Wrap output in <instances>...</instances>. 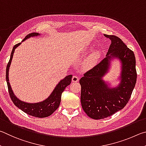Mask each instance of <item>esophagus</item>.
<instances>
[{
  "label": "esophagus",
  "mask_w": 146,
  "mask_h": 146,
  "mask_svg": "<svg viewBox=\"0 0 146 146\" xmlns=\"http://www.w3.org/2000/svg\"><path fill=\"white\" fill-rule=\"evenodd\" d=\"M79 80H80V79H79V78L77 76H74L72 78V82H78Z\"/></svg>",
  "instance_id": "1"
}]
</instances>
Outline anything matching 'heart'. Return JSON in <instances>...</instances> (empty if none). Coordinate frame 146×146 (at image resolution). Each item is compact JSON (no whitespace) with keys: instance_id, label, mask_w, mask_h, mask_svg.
<instances>
[{"instance_id":"b5f03b06","label":"heart","mask_w":146,"mask_h":146,"mask_svg":"<svg viewBox=\"0 0 146 146\" xmlns=\"http://www.w3.org/2000/svg\"><path fill=\"white\" fill-rule=\"evenodd\" d=\"M101 56L100 50H96L91 53L83 62V66L85 69H90L95 66Z\"/></svg>"}]
</instances>
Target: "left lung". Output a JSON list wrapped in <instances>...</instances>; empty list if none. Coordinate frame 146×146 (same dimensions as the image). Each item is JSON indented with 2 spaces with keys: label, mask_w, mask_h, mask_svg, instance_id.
<instances>
[{
  "label": "left lung",
  "mask_w": 146,
  "mask_h": 146,
  "mask_svg": "<svg viewBox=\"0 0 146 146\" xmlns=\"http://www.w3.org/2000/svg\"><path fill=\"white\" fill-rule=\"evenodd\" d=\"M111 40L106 58L84 74L81 86V103L84 111L93 119L112 115L128 103L136 84V60L133 51L121 39L114 35H104ZM115 58L121 64L119 83L115 87L104 80Z\"/></svg>",
  "instance_id": "obj_1"
}]
</instances>
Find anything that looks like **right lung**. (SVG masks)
I'll return each instance as SVG.
<instances>
[{"label": "right lung", "instance_id": "obj_1", "mask_svg": "<svg viewBox=\"0 0 146 146\" xmlns=\"http://www.w3.org/2000/svg\"><path fill=\"white\" fill-rule=\"evenodd\" d=\"M40 35H41V34H39L38 33H32L31 34L27 35L25 37L24 39L22 41V42L26 40L27 39H29L31 37L38 36ZM22 42L15 45L13 48L11 56H10V60L8 63H7L6 68V78L10 98H11L13 103H14L15 105L23 111H24L25 113L33 117H39V118H44V117H48L51 114H52L57 110L59 106H60L61 94H62L66 86L70 84L72 75L66 76L65 78L60 80V82L56 85L54 89L50 94V96L47 99H45V100L34 103H27V102L21 101L15 95L13 91L11 88V85H10L9 82V70L13 57L15 50L21 44Z\"/></svg>", "mask_w": 146, "mask_h": 146}]
</instances>
